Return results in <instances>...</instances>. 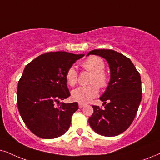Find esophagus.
Segmentation results:
<instances>
[{"label": "esophagus", "instance_id": "obj_1", "mask_svg": "<svg viewBox=\"0 0 160 160\" xmlns=\"http://www.w3.org/2000/svg\"><path fill=\"white\" fill-rule=\"evenodd\" d=\"M85 106H86V104L84 103H79V108H82V107H84Z\"/></svg>", "mask_w": 160, "mask_h": 160}]
</instances>
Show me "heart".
<instances>
[{
	"label": "heart",
	"mask_w": 160,
	"mask_h": 160,
	"mask_svg": "<svg viewBox=\"0 0 160 160\" xmlns=\"http://www.w3.org/2000/svg\"><path fill=\"white\" fill-rule=\"evenodd\" d=\"M82 67L85 71L92 73L88 86L78 87L72 92V98L79 102H88L97 97L100 88H106L109 84V76L105 72L106 63L98 56H91L82 62ZM66 80L71 86H74L78 80V74L73 67L68 68Z\"/></svg>",
	"instance_id": "b5f03b06"
}]
</instances>
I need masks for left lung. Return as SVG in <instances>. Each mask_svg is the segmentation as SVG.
<instances>
[{"mask_svg":"<svg viewBox=\"0 0 160 160\" xmlns=\"http://www.w3.org/2000/svg\"><path fill=\"white\" fill-rule=\"evenodd\" d=\"M89 54L105 58L109 64L111 80L100 100L105 108L92 106L89 119L95 132L105 137L122 134L134 121L142 100L139 73L128 58L112 49H94Z\"/></svg>","mask_w":160,"mask_h":160,"instance_id":"8db88e82","label":"left lung"}]
</instances>
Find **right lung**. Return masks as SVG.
I'll use <instances>...</instances> for the list:
<instances>
[{
	"label": "right lung",
	"instance_id": "add662e5",
	"mask_svg": "<svg viewBox=\"0 0 160 160\" xmlns=\"http://www.w3.org/2000/svg\"><path fill=\"white\" fill-rule=\"evenodd\" d=\"M83 56L66 52H47L26 66L18 81V108L26 125L36 136L54 139L69 128L78 103L59 100L70 96L66 71Z\"/></svg>",
	"mask_w": 160,
	"mask_h": 160
}]
</instances>
